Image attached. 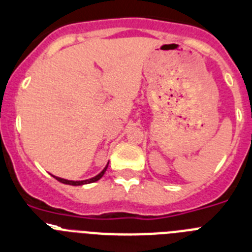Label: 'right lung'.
Instances as JSON below:
<instances>
[{"mask_svg": "<svg viewBox=\"0 0 252 252\" xmlns=\"http://www.w3.org/2000/svg\"><path fill=\"white\" fill-rule=\"evenodd\" d=\"M109 164V163H108ZM108 164L104 167L103 171L100 172L99 174H96L95 177H92V178H89V180H84V181H70V180H65V178H61V177H56V176H51L54 177V178H56V180L59 181V182L61 183H65V185H70V186H83V185H88V183H93V182H96V181H99L101 178V177L104 176V173H105L106 168H108Z\"/></svg>", "mask_w": 252, "mask_h": 252, "instance_id": "right-lung-1", "label": "right lung"}]
</instances>
